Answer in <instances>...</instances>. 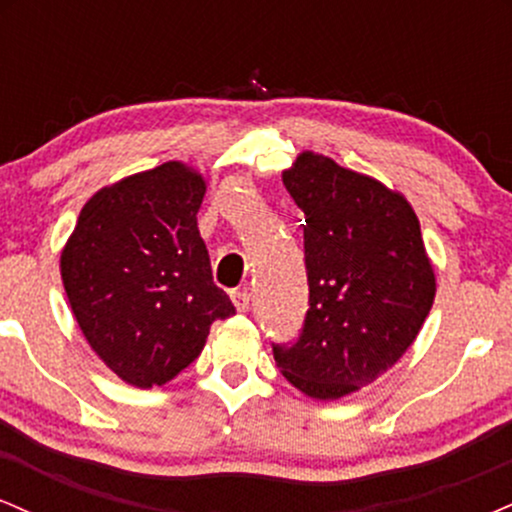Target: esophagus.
<instances>
[{
    "label": "esophagus",
    "mask_w": 512,
    "mask_h": 512,
    "mask_svg": "<svg viewBox=\"0 0 512 512\" xmlns=\"http://www.w3.org/2000/svg\"><path fill=\"white\" fill-rule=\"evenodd\" d=\"M231 298H233V305H236V308L240 310V313H245V310L250 308L252 293H250L248 289H238V291H233V293H231Z\"/></svg>",
    "instance_id": "34e87169"
}]
</instances>
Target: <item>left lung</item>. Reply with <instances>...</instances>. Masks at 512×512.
I'll return each instance as SVG.
<instances>
[{"label":"left lung","mask_w":512,"mask_h":512,"mask_svg":"<svg viewBox=\"0 0 512 512\" xmlns=\"http://www.w3.org/2000/svg\"><path fill=\"white\" fill-rule=\"evenodd\" d=\"M284 185L305 214L308 313L272 344L284 378L337 399L373 383L409 349L436 296L421 226L404 197L332 158L301 154Z\"/></svg>","instance_id":"left-lung-1"}]
</instances>
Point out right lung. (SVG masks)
I'll return each instance as SVG.
<instances>
[{
	"mask_svg": "<svg viewBox=\"0 0 512 512\" xmlns=\"http://www.w3.org/2000/svg\"><path fill=\"white\" fill-rule=\"evenodd\" d=\"M204 190L175 161L115 182L88 199L62 250L76 322L129 385L168 383L202 354L211 322L236 315L199 236Z\"/></svg>",
	"mask_w": 512,
	"mask_h": 512,
	"instance_id": "obj_1",
	"label": "right lung"
}]
</instances>
